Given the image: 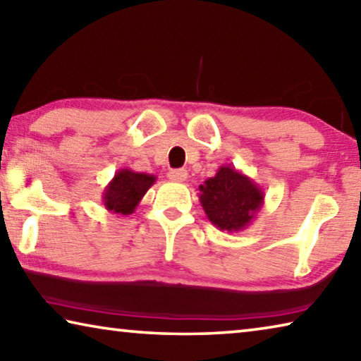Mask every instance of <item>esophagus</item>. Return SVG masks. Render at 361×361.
<instances>
[{
	"instance_id": "34e87169",
	"label": "esophagus",
	"mask_w": 361,
	"mask_h": 361,
	"mask_svg": "<svg viewBox=\"0 0 361 361\" xmlns=\"http://www.w3.org/2000/svg\"><path fill=\"white\" fill-rule=\"evenodd\" d=\"M169 178L173 181H185L188 178V171L185 169H176L169 171Z\"/></svg>"
}]
</instances>
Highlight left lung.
Returning <instances> with one entry per match:
<instances>
[{
    "label": "left lung",
    "instance_id": "8db88e82",
    "mask_svg": "<svg viewBox=\"0 0 361 361\" xmlns=\"http://www.w3.org/2000/svg\"><path fill=\"white\" fill-rule=\"evenodd\" d=\"M199 201L212 225L236 233L255 220L265 204V194L247 175L231 165H221L215 176L199 186Z\"/></svg>",
    "mask_w": 361,
    "mask_h": 361
}]
</instances>
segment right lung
Returning <instances> with one entry per match:
<instances>
[{"label":"right lung","mask_w":361,"mask_h":361,"mask_svg":"<svg viewBox=\"0 0 361 361\" xmlns=\"http://www.w3.org/2000/svg\"><path fill=\"white\" fill-rule=\"evenodd\" d=\"M157 176L140 173L130 169H120L109 181L102 192L104 207L118 215H130L138 207L147 190L156 183Z\"/></svg>","instance_id":"obj_1"}]
</instances>
